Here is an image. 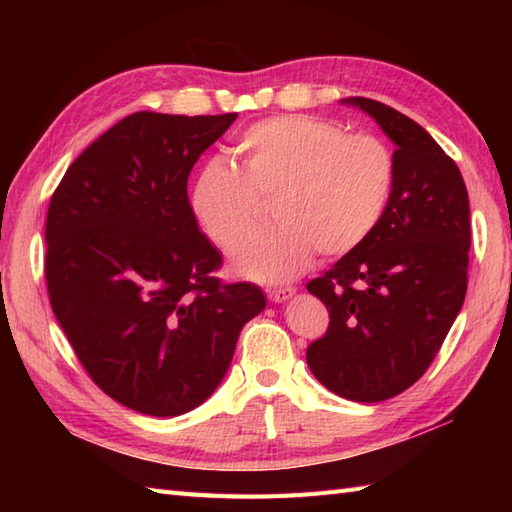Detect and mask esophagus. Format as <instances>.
<instances>
[{
    "label": "esophagus",
    "instance_id": "34e87169",
    "mask_svg": "<svg viewBox=\"0 0 512 512\" xmlns=\"http://www.w3.org/2000/svg\"><path fill=\"white\" fill-rule=\"evenodd\" d=\"M266 295H268V299L270 301H275V303H279V301H286V299H290L292 295H295V288L292 286H281V288H270V290H266Z\"/></svg>",
    "mask_w": 512,
    "mask_h": 512
}]
</instances>
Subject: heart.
Here are the masks:
<instances>
[{
  "instance_id": "1",
  "label": "heart",
  "mask_w": 512,
  "mask_h": 512,
  "mask_svg": "<svg viewBox=\"0 0 512 512\" xmlns=\"http://www.w3.org/2000/svg\"><path fill=\"white\" fill-rule=\"evenodd\" d=\"M237 169L204 162L189 209L209 242L231 250L274 202L278 224L233 255L239 275L281 281L299 275L314 250L350 255L383 222L396 182V160L372 134H345L317 116H275L250 125L233 147Z\"/></svg>"
}]
</instances>
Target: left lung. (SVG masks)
Returning a JSON list of instances; mask_svg holds the SVG:
<instances>
[{"mask_svg": "<svg viewBox=\"0 0 512 512\" xmlns=\"http://www.w3.org/2000/svg\"><path fill=\"white\" fill-rule=\"evenodd\" d=\"M345 103L374 116L396 143V182L374 235L308 281L330 325L306 361L336 396L380 402L427 372L462 308L469 193L453 158L416 121L363 96Z\"/></svg>", "mask_w": 512, "mask_h": 512, "instance_id": "obj_1", "label": "left lung"}]
</instances>
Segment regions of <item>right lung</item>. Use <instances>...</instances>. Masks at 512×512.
<instances>
[{"instance_id":"obj_1","label":"right lung","mask_w":512,"mask_h":512,"mask_svg":"<svg viewBox=\"0 0 512 512\" xmlns=\"http://www.w3.org/2000/svg\"><path fill=\"white\" fill-rule=\"evenodd\" d=\"M237 114L136 112L76 158L46 217L54 317L88 376L121 405L169 418L220 385L266 297L224 284L189 209L195 162Z\"/></svg>"}]
</instances>
